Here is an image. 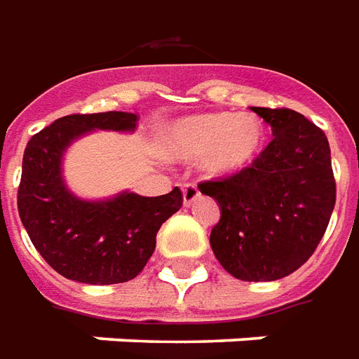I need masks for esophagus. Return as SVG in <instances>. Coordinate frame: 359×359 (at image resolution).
<instances>
[{"instance_id":"34e87169","label":"esophagus","mask_w":359,"mask_h":359,"mask_svg":"<svg viewBox=\"0 0 359 359\" xmlns=\"http://www.w3.org/2000/svg\"><path fill=\"white\" fill-rule=\"evenodd\" d=\"M182 191H184V205H187V207H189V205L194 203L195 199L199 197V189H197V185H195L194 182H187V184H184V189H182Z\"/></svg>"}]
</instances>
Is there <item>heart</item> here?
Listing matches in <instances>:
<instances>
[{
  "instance_id": "1",
  "label": "heart",
  "mask_w": 359,
  "mask_h": 359,
  "mask_svg": "<svg viewBox=\"0 0 359 359\" xmlns=\"http://www.w3.org/2000/svg\"><path fill=\"white\" fill-rule=\"evenodd\" d=\"M264 144V125L252 113H203L182 118L168 128V154L191 160L207 154L205 164L215 174H231L254 162Z\"/></svg>"
}]
</instances>
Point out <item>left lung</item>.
<instances>
[{
  "instance_id": "8db88e82",
  "label": "left lung",
  "mask_w": 359,
  "mask_h": 359,
  "mask_svg": "<svg viewBox=\"0 0 359 359\" xmlns=\"http://www.w3.org/2000/svg\"><path fill=\"white\" fill-rule=\"evenodd\" d=\"M273 138L250 165L199 184L221 207L211 248L242 281H276L316 250L336 203L326 135L293 109L252 107Z\"/></svg>"
}]
</instances>
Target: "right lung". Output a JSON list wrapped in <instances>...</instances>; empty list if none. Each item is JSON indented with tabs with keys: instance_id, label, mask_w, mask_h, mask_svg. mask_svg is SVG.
Listing matches in <instances>:
<instances>
[{
	"instance_id": "1",
	"label": "right lung",
	"mask_w": 359,
	"mask_h": 359,
	"mask_svg": "<svg viewBox=\"0 0 359 359\" xmlns=\"http://www.w3.org/2000/svg\"><path fill=\"white\" fill-rule=\"evenodd\" d=\"M137 113H76L56 118L25 148L17 209L39 254L60 276L90 285L135 279L156 248L162 222L180 211V187L158 197L121 194L109 201H81L62 182V154L93 128L135 130Z\"/></svg>"
}]
</instances>
